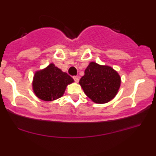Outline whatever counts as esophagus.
I'll use <instances>...</instances> for the list:
<instances>
[{
	"mask_svg": "<svg viewBox=\"0 0 156 156\" xmlns=\"http://www.w3.org/2000/svg\"><path fill=\"white\" fill-rule=\"evenodd\" d=\"M73 79H74L76 83H78V81H79V78H78V76H73Z\"/></svg>",
	"mask_w": 156,
	"mask_h": 156,
	"instance_id": "obj_1",
	"label": "esophagus"
}]
</instances>
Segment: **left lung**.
<instances>
[{"label": "left lung", "instance_id": "obj_1", "mask_svg": "<svg viewBox=\"0 0 156 156\" xmlns=\"http://www.w3.org/2000/svg\"><path fill=\"white\" fill-rule=\"evenodd\" d=\"M79 83L86 96L98 104L110 102L117 94L121 78L112 67L90 62Z\"/></svg>", "mask_w": 156, "mask_h": 156}]
</instances>
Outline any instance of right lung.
Here are the masks:
<instances>
[{"instance_id":"right-lung-1","label":"right lung","mask_w":156,"mask_h":156,"mask_svg":"<svg viewBox=\"0 0 156 156\" xmlns=\"http://www.w3.org/2000/svg\"><path fill=\"white\" fill-rule=\"evenodd\" d=\"M73 81L67 73L51 63L46 68L35 73L33 82V91L42 100H55L62 96L67 86Z\"/></svg>"}]
</instances>
